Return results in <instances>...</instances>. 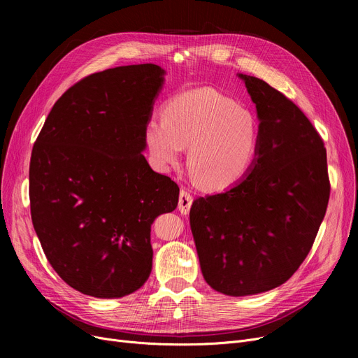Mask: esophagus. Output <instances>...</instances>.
<instances>
[{"label":"esophagus","instance_id":"1","mask_svg":"<svg viewBox=\"0 0 358 358\" xmlns=\"http://www.w3.org/2000/svg\"><path fill=\"white\" fill-rule=\"evenodd\" d=\"M193 204V197L190 193H187L185 190L180 192V199H178V210L182 215H187L190 212V208Z\"/></svg>","mask_w":358,"mask_h":358}]
</instances>
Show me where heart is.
I'll use <instances>...</instances> for the list:
<instances>
[{
    "label": "heart",
    "mask_w": 358,
    "mask_h": 358,
    "mask_svg": "<svg viewBox=\"0 0 358 358\" xmlns=\"http://www.w3.org/2000/svg\"><path fill=\"white\" fill-rule=\"evenodd\" d=\"M149 155L159 169L178 162L189 146L194 181L210 192L231 189L248 174L259 142L252 113L213 88H199L169 100L162 120L145 126Z\"/></svg>",
    "instance_id": "heart-1"
}]
</instances>
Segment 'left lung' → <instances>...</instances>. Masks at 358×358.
I'll list each match as a JSON object with an SVG mask.
<instances>
[{"instance_id":"1","label":"left lung","mask_w":358,"mask_h":358,"mask_svg":"<svg viewBox=\"0 0 358 358\" xmlns=\"http://www.w3.org/2000/svg\"><path fill=\"white\" fill-rule=\"evenodd\" d=\"M238 77L257 108V155L232 189L193 201L190 227L206 283L250 296L283 285L305 261L331 184L324 141L305 113L266 81Z\"/></svg>"}]
</instances>
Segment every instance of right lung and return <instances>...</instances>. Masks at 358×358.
<instances>
[{"label":"right lung","instance_id":"add662e5","mask_svg":"<svg viewBox=\"0 0 358 358\" xmlns=\"http://www.w3.org/2000/svg\"><path fill=\"white\" fill-rule=\"evenodd\" d=\"M164 73L141 64L88 75L55 103L34 142L33 227L53 270L84 294L141 289L152 270L150 224L178 204V185L142 155Z\"/></svg>","mask_w":358,"mask_h":358}]
</instances>
